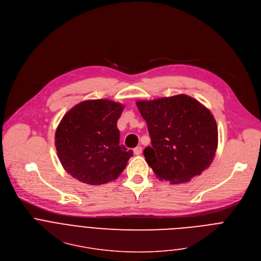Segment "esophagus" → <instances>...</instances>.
Listing matches in <instances>:
<instances>
[{
  "mask_svg": "<svg viewBox=\"0 0 261 261\" xmlns=\"http://www.w3.org/2000/svg\"><path fill=\"white\" fill-rule=\"evenodd\" d=\"M141 151H142V147H141V146H136V147L134 148V153H135V154H140Z\"/></svg>",
  "mask_w": 261,
  "mask_h": 261,
  "instance_id": "esophagus-1",
  "label": "esophagus"
}]
</instances>
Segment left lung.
I'll return each instance as SVG.
<instances>
[{
  "label": "left lung",
  "mask_w": 261,
  "mask_h": 261,
  "mask_svg": "<svg viewBox=\"0 0 261 261\" xmlns=\"http://www.w3.org/2000/svg\"><path fill=\"white\" fill-rule=\"evenodd\" d=\"M136 106L151 140L143 154L158 178L188 182L211 165L218 130L207 108L185 94L139 100Z\"/></svg>",
  "instance_id": "obj_1"
}]
</instances>
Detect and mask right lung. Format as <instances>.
Listing matches in <instances>:
<instances>
[{
	"label": "right lung",
	"mask_w": 261,
	"mask_h": 261,
	"mask_svg": "<svg viewBox=\"0 0 261 261\" xmlns=\"http://www.w3.org/2000/svg\"><path fill=\"white\" fill-rule=\"evenodd\" d=\"M124 106L108 99L86 100L68 111L55 133L64 170L81 182L98 186L117 179L133 155L120 144L117 122Z\"/></svg>",
	"instance_id": "obj_1"
}]
</instances>
